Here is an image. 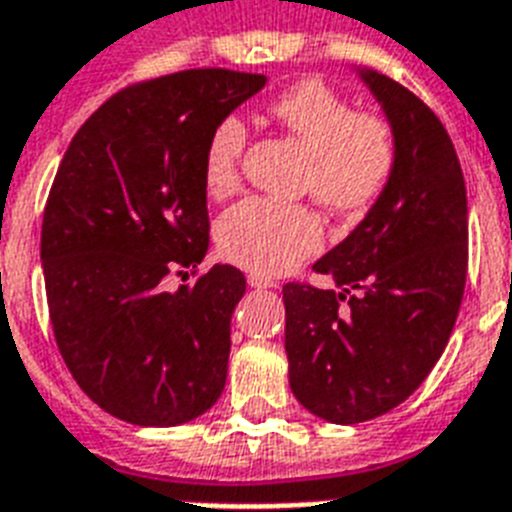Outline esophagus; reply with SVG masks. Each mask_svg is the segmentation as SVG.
I'll list each match as a JSON object with an SVG mask.
<instances>
[{"label": "esophagus", "instance_id": "1", "mask_svg": "<svg viewBox=\"0 0 512 512\" xmlns=\"http://www.w3.org/2000/svg\"><path fill=\"white\" fill-rule=\"evenodd\" d=\"M247 284L252 286V289H270V286H276V281H273V278L260 276V273H249Z\"/></svg>", "mask_w": 512, "mask_h": 512}]
</instances>
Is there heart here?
Returning a JSON list of instances; mask_svg holds the SVG:
<instances>
[{
  "label": "heart",
  "mask_w": 512,
  "mask_h": 512,
  "mask_svg": "<svg viewBox=\"0 0 512 512\" xmlns=\"http://www.w3.org/2000/svg\"><path fill=\"white\" fill-rule=\"evenodd\" d=\"M278 126L310 152L302 189L339 215L368 213L384 197L400 162L392 120L357 110L347 94L321 78L284 89L268 105ZM247 126L236 115L215 123L202 152V181L213 197L242 184ZM323 220L307 205L252 197L220 215L215 226L220 255L263 276H281L323 247Z\"/></svg>",
  "instance_id": "b5f03b06"
}]
</instances>
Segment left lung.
<instances>
[{
	"label": "left lung",
	"instance_id": "8db88e82",
	"mask_svg": "<svg viewBox=\"0 0 512 512\" xmlns=\"http://www.w3.org/2000/svg\"><path fill=\"white\" fill-rule=\"evenodd\" d=\"M392 120L400 162L386 194L307 281L284 286L289 384L331 423L389 413L426 381L450 342L468 276V199L458 152L426 102L363 70Z\"/></svg>",
	"mask_w": 512,
	"mask_h": 512
}]
</instances>
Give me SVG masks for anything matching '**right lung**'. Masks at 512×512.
Returning a JSON list of instances; mask_svg holds the SVG:
<instances>
[{"label": "right lung", "mask_w": 512, "mask_h": 512, "mask_svg": "<svg viewBox=\"0 0 512 512\" xmlns=\"http://www.w3.org/2000/svg\"><path fill=\"white\" fill-rule=\"evenodd\" d=\"M263 86L226 68L131 83L78 128L57 168L41 223L54 342L76 384L120 421L178 426L226 386L244 273L213 265L178 293L164 278L205 260L207 136Z\"/></svg>", "instance_id": "add662e5"}]
</instances>
